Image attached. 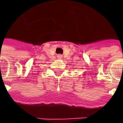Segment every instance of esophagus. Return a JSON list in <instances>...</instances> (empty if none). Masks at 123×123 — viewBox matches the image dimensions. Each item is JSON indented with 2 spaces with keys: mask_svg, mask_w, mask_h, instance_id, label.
I'll use <instances>...</instances> for the list:
<instances>
[{
  "mask_svg": "<svg viewBox=\"0 0 123 123\" xmlns=\"http://www.w3.org/2000/svg\"><path fill=\"white\" fill-rule=\"evenodd\" d=\"M59 57H61V55H59Z\"/></svg>",
  "mask_w": 123,
  "mask_h": 123,
  "instance_id": "34e87169",
  "label": "esophagus"
}]
</instances>
